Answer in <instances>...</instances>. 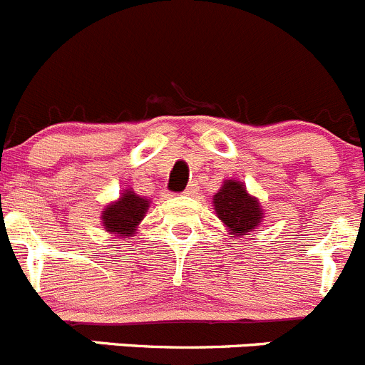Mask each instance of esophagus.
<instances>
[{
    "instance_id": "obj_1",
    "label": "esophagus",
    "mask_w": 365,
    "mask_h": 365,
    "mask_svg": "<svg viewBox=\"0 0 365 365\" xmlns=\"http://www.w3.org/2000/svg\"><path fill=\"white\" fill-rule=\"evenodd\" d=\"M197 193V185H190L188 188L185 190V195H195Z\"/></svg>"
}]
</instances>
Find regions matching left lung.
Wrapping results in <instances>:
<instances>
[{
  "label": "left lung",
  "mask_w": 365,
  "mask_h": 365,
  "mask_svg": "<svg viewBox=\"0 0 365 365\" xmlns=\"http://www.w3.org/2000/svg\"><path fill=\"white\" fill-rule=\"evenodd\" d=\"M213 208L233 237L250 235L262 222V208L257 197L246 192L240 180H224L219 192L213 195Z\"/></svg>",
  "instance_id": "1"
}]
</instances>
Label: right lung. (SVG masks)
Segmentation results:
<instances>
[{
	"instance_id": "add662e5",
	"label": "right lung",
	"mask_w": 365,
	"mask_h": 365,
	"mask_svg": "<svg viewBox=\"0 0 365 365\" xmlns=\"http://www.w3.org/2000/svg\"><path fill=\"white\" fill-rule=\"evenodd\" d=\"M150 208V200L137 195L132 190H125L121 199L108 205L103 212L101 220L106 232L117 233V237L128 239L135 233V228Z\"/></svg>"
}]
</instances>
